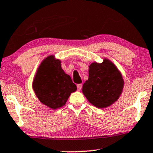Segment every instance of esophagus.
Returning <instances> with one entry per match:
<instances>
[{"instance_id":"esophagus-1","label":"esophagus","mask_w":153,"mask_h":153,"mask_svg":"<svg viewBox=\"0 0 153 153\" xmlns=\"http://www.w3.org/2000/svg\"><path fill=\"white\" fill-rule=\"evenodd\" d=\"M77 88H78V91H80L81 89H82V84H78V85H77Z\"/></svg>"}]
</instances>
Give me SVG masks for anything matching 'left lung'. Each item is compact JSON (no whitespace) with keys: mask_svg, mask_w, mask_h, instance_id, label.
Returning a JSON list of instances; mask_svg holds the SVG:
<instances>
[{"mask_svg":"<svg viewBox=\"0 0 153 153\" xmlns=\"http://www.w3.org/2000/svg\"><path fill=\"white\" fill-rule=\"evenodd\" d=\"M124 81L117 67L104 59L101 63L89 66V78L82 85V93L94 107L103 109L117 102L123 92Z\"/></svg>","mask_w":153,"mask_h":153,"instance_id":"1","label":"left lung"}]
</instances>
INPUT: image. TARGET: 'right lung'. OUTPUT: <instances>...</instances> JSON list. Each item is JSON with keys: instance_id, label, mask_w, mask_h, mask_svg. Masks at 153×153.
I'll return each mask as SVG.
<instances>
[{"instance_id": "1", "label": "right lung", "mask_w": 153, "mask_h": 153, "mask_svg": "<svg viewBox=\"0 0 153 153\" xmlns=\"http://www.w3.org/2000/svg\"><path fill=\"white\" fill-rule=\"evenodd\" d=\"M32 88L42 104L51 109H60L66 103L77 87L61 68V62L54 55L42 61L32 82Z\"/></svg>"}]
</instances>
